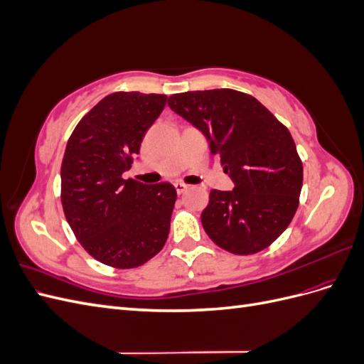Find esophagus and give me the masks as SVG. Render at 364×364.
<instances>
[{"mask_svg":"<svg viewBox=\"0 0 364 364\" xmlns=\"http://www.w3.org/2000/svg\"><path fill=\"white\" fill-rule=\"evenodd\" d=\"M174 188H176V191H178V194H182L188 190V185L183 182H174Z\"/></svg>","mask_w":364,"mask_h":364,"instance_id":"34e87169","label":"esophagus"}]
</instances>
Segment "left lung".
I'll use <instances>...</instances> for the list:
<instances>
[{
    "label": "left lung",
    "instance_id": "1",
    "mask_svg": "<svg viewBox=\"0 0 364 364\" xmlns=\"http://www.w3.org/2000/svg\"><path fill=\"white\" fill-rule=\"evenodd\" d=\"M168 106L202 130L235 185L209 193L200 215L208 237L234 255L269 247L290 225L302 190L289 129L255 97L228 87L173 94Z\"/></svg>",
    "mask_w": 364,
    "mask_h": 364
}]
</instances>
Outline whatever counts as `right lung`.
<instances>
[{
    "label": "right lung",
    "instance_id": "right-lung-1",
    "mask_svg": "<svg viewBox=\"0 0 364 364\" xmlns=\"http://www.w3.org/2000/svg\"><path fill=\"white\" fill-rule=\"evenodd\" d=\"M165 105L164 94H109L67 142L60 168L63 213L82 247L106 266L139 267L167 241L174 186L123 179Z\"/></svg>",
    "mask_w": 364,
    "mask_h": 364
}]
</instances>
